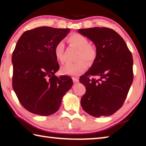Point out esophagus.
<instances>
[{"mask_svg": "<svg viewBox=\"0 0 146 146\" xmlns=\"http://www.w3.org/2000/svg\"><path fill=\"white\" fill-rule=\"evenodd\" d=\"M73 82L74 83H76V82H79L78 78H76V77H73Z\"/></svg>", "mask_w": 146, "mask_h": 146, "instance_id": "34e87169", "label": "esophagus"}]
</instances>
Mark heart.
<instances>
[{
  "instance_id": "1",
  "label": "heart",
  "mask_w": 146,
  "mask_h": 146,
  "mask_svg": "<svg viewBox=\"0 0 146 146\" xmlns=\"http://www.w3.org/2000/svg\"><path fill=\"white\" fill-rule=\"evenodd\" d=\"M68 42L71 46L78 49L76 58L79 59L75 62L69 63L61 69V73L64 75L77 76L82 74L87 68V63L91 64L94 62L97 56V49L94 44L89 43L87 37L80 33H73L68 38ZM64 44L60 41L54 48V55L56 60L61 64L65 63L64 55Z\"/></svg>"
}]
</instances>
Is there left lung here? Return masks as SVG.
Instances as JSON below:
<instances>
[{"instance_id":"obj_1","label":"left lung","mask_w":146,"mask_h":146,"mask_svg":"<svg viewBox=\"0 0 146 146\" xmlns=\"http://www.w3.org/2000/svg\"><path fill=\"white\" fill-rule=\"evenodd\" d=\"M78 32L93 41L97 49L92 66L79 78L86 90L81 106L93 117H108L122 107L131 86L132 54L123 39L112 29L95 27L80 29Z\"/></svg>"}]
</instances>
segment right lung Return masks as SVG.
Returning a JSON list of instances; mask_svg holds the SVG:
<instances>
[{"label":"right lung","instance_id":"obj_1","mask_svg":"<svg viewBox=\"0 0 146 146\" xmlns=\"http://www.w3.org/2000/svg\"><path fill=\"white\" fill-rule=\"evenodd\" d=\"M70 29L42 26L26 31L12 55L13 90L22 106L33 114L48 116L57 111L72 78L56 76L59 64L54 48Z\"/></svg>","mask_w":146,"mask_h":146}]
</instances>
